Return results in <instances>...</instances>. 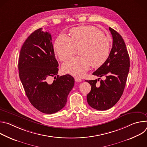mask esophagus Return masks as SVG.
Instances as JSON below:
<instances>
[{"mask_svg":"<svg viewBox=\"0 0 147 147\" xmlns=\"http://www.w3.org/2000/svg\"><path fill=\"white\" fill-rule=\"evenodd\" d=\"M74 80H75V81H76V82H81L82 80H81V79H80V78H77V77H75L74 78Z\"/></svg>","mask_w":147,"mask_h":147,"instance_id":"34e87169","label":"esophagus"}]
</instances>
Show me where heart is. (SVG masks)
<instances>
[{
    "label": "heart",
    "mask_w": 147,
    "mask_h": 147,
    "mask_svg": "<svg viewBox=\"0 0 147 147\" xmlns=\"http://www.w3.org/2000/svg\"><path fill=\"white\" fill-rule=\"evenodd\" d=\"M71 38L60 34L55 41L54 50L61 61H65L78 50L79 56L67 60L62 65L63 72L82 76L90 66H101L107 60L111 49V41L102 31L92 26H81L70 30Z\"/></svg>",
    "instance_id": "obj_1"
}]
</instances>
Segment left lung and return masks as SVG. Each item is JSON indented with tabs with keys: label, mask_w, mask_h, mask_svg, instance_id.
<instances>
[{
	"label": "left lung",
	"mask_w": 147,
	"mask_h": 147,
	"mask_svg": "<svg viewBox=\"0 0 147 147\" xmlns=\"http://www.w3.org/2000/svg\"><path fill=\"white\" fill-rule=\"evenodd\" d=\"M113 38L110 54L104 63L92 74L105 80H101L100 86L96 84L99 79L87 80L91 90L87 96L89 105L98 111H105L113 107L121 96L129 72L130 57L122 36L109 27Z\"/></svg>",
	"instance_id": "8db88e82"
}]
</instances>
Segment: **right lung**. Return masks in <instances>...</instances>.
I'll return each mask as SVG.
<instances>
[{"mask_svg": "<svg viewBox=\"0 0 147 147\" xmlns=\"http://www.w3.org/2000/svg\"><path fill=\"white\" fill-rule=\"evenodd\" d=\"M42 29L33 32L21 49L19 76L33 107L44 113L52 114L66 105L74 78L69 74L57 75L59 64L55 56L52 36ZM53 76V82L48 83Z\"/></svg>", "mask_w": 147, "mask_h": 147, "instance_id": "right-lung-1", "label": "right lung"}]
</instances>
